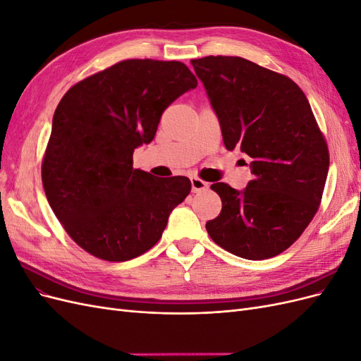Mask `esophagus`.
Listing matches in <instances>:
<instances>
[{
    "instance_id": "34e87169",
    "label": "esophagus",
    "mask_w": 361,
    "mask_h": 361,
    "mask_svg": "<svg viewBox=\"0 0 361 361\" xmlns=\"http://www.w3.org/2000/svg\"><path fill=\"white\" fill-rule=\"evenodd\" d=\"M207 188V183L199 178H191V190L192 192H199Z\"/></svg>"
}]
</instances>
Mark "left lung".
Instances as JSON below:
<instances>
[{
	"instance_id": "obj_1",
	"label": "left lung",
	"mask_w": 361,
	"mask_h": 361,
	"mask_svg": "<svg viewBox=\"0 0 361 361\" xmlns=\"http://www.w3.org/2000/svg\"><path fill=\"white\" fill-rule=\"evenodd\" d=\"M191 64L226 149L250 157L253 174L243 191L224 182L211 185L223 207L206 231L235 256L274 257L312 221L329 174V147L310 104L288 76L241 57L209 56Z\"/></svg>"
}]
</instances>
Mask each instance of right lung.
<instances>
[{
    "mask_svg": "<svg viewBox=\"0 0 361 361\" xmlns=\"http://www.w3.org/2000/svg\"><path fill=\"white\" fill-rule=\"evenodd\" d=\"M195 87L180 61L125 60L61 97L42 182L64 231L87 253L125 262L159 241L191 182L134 169L133 155L154 140L164 110Z\"/></svg>",
    "mask_w": 361,
    "mask_h": 361,
    "instance_id": "1",
    "label": "right lung"
}]
</instances>
